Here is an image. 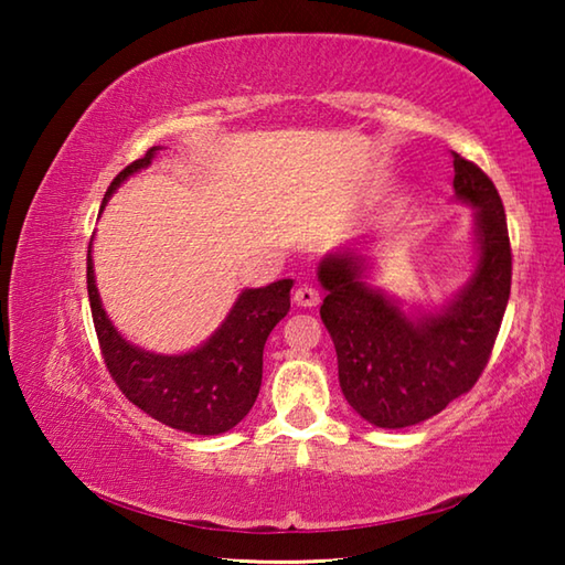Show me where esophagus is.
Returning a JSON list of instances; mask_svg holds the SVG:
<instances>
[{"label": "esophagus", "mask_w": 565, "mask_h": 565, "mask_svg": "<svg viewBox=\"0 0 565 565\" xmlns=\"http://www.w3.org/2000/svg\"><path fill=\"white\" fill-rule=\"evenodd\" d=\"M321 301V294L313 289V286H299V289L294 291V303L296 306H303V309H311V306H317Z\"/></svg>", "instance_id": "1"}]
</instances>
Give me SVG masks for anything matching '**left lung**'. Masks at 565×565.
Wrapping results in <instances>:
<instances>
[{"label": "left lung", "instance_id": "8db88e82", "mask_svg": "<svg viewBox=\"0 0 565 565\" xmlns=\"http://www.w3.org/2000/svg\"><path fill=\"white\" fill-rule=\"evenodd\" d=\"M454 199L473 209V269L434 311L411 309L369 281L356 246L319 262L321 321L339 359L343 396L379 428L431 418L471 388L489 363L511 296V244L499 191L454 154Z\"/></svg>", "mask_w": 565, "mask_h": 565}]
</instances>
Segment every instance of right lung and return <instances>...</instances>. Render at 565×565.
<instances>
[{
  "instance_id": "obj_1",
  "label": "right lung",
  "mask_w": 565,
  "mask_h": 565,
  "mask_svg": "<svg viewBox=\"0 0 565 565\" xmlns=\"http://www.w3.org/2000/svg\"><path fill=\"white\" fill-rule=\"evenodd\" d=\"M159 147L119 171L104 194V206L124 181L147 169ZM294 279H279L262 289H244L226 319L196 349L154 353L121 337L104 311L94 279L92 244L87 254V291L94 329L111 379L134 406L184 434L218 436L252 411L262 388L264 343L291 309Z\"/></svg>"
}]
</instances>
